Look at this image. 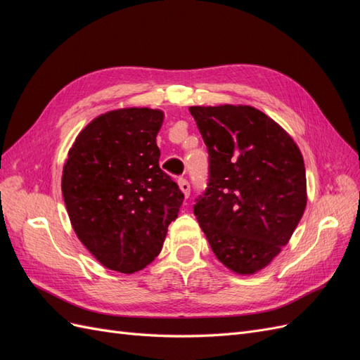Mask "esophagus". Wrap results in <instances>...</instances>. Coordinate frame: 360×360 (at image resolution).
Here are the masks:
<instances>
[{
  "instance_id": "34e87169",
  "label": "esophagus",
  "mask_w": 360,
  "mask_h": 360,
  "mask_svg": "<svg viewBox=\"0 0 360 360\" xmlns=\"http://www.w3.org/2000/svg\"><path fill=\"white\" fill-rule=\"evenodd\" d=\"M177 183H179L180 191H181L183 195H184V198H188L189 193H191V184H189V181H188L186 179H179Z\"/></svg>"
}]
</instances>
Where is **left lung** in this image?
Wrapping results in <instances>:
<instances>
[{
  "instance_id": "1",
  "label": "left lung",
  "mask_w": 360,
  "mask_h": 360,
  "mask_svg": "<svg viewBox=\"0 0 360 360\" xmlns=\"http://www.w3.org/2000/svg\"><path fill=\"white\" fill-rule=\"evenodd\" d=\"M209 150V188L193 213L216 258L237 275L269 266L307 207V174L294 139L249 105L191 106Z\"/></svg>"
}]
</instances>
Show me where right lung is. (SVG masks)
I'll return each mask as SVG.
<instances>
[{"label": "right lung", "instance_id": "1", "mask_svg": "<svg viewBox=\"0 0 360 360\" xmlns=\"http://www.w3.org/2000/svg\"><path fill=\"white\" fill-rule=\"evenodd\" d=\"M163 117L151 108L96 117L63 167V198L76 236L102 266L120 274H134L159 255L183 202L177 183L159 168Z\"/></svg>", "mask_w": 360, "mask_h": 360}]
</instances>
